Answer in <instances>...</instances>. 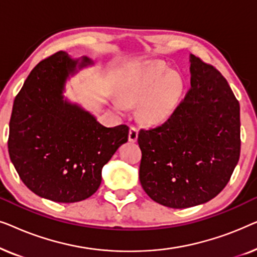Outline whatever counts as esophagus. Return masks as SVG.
<instances>
[{
	"label": "esophagus",
	"instance_id": "obj_1",
	"mask_svg": "<svg viewBox=\"0 0 257 257\" xmlns=\"http://www.w3.org/2000/svg\"><path fill=\"white\" fill-rule=\"evenodd\" d=\"M138 139V127L136 126H130V132H128V140L130 142L135 143Z\"/></svg>",
	"mask_w": 257,
	"mask_h": 257
}]
</instances>
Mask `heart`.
I'll list each match as a JSON object with an SVG mask.
<instances>
[{"label":"heart","instance_id":"obj_1","mask_svg":"<svg viewBox=\"0 0 257 257\" xmlns=\"http://www.w3.org/2000/svg\"><path fill=\"white\" fill-rule=\"evenodd\" d=\"M184 93V80L180 75L170 72L164 64H152L126 76L119 87L121 103H114L122 110L124 105L142 102L140 115L147 122H163L174 111Z\"/></svg>","mask_w":257,"mask_h":257}]
</instances>
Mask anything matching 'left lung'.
Here are the masks:
<instances>
[{"label":"left lung","instance_id":"obj_1","mask_svg":"<svg viewBox=\"0 0 257 257\" xmlns=\"http://www.w3.org/2000/svg\"><path fill=\"white\" fill-rule=\"evenodd\" d=\"M240 104L227 80L191 55V89L177 110L161 125L139 131L144 191L170 208L215 198L240 158Z\"/></svg>","mask_w":257,"mask_h":257}]
</instances>
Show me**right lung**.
<instances>
[{"instance_id": "right-lung-1", "label": "right lung", "mask_w": 257, "mask_h": 257, "mask_svg": "<svg viewBox=\"0 0 257 257\" xmlns=\"http://www.w3.org/2000/svg\"><path fill=\"white\" fill-rule=\"evenodd\" d=\"M91 64L58 51L33 69L15 97L8 151L23 184L38 196L71 203L99 188L101 168L127 142L128 126L105 127L63 99L70 73Z\"/></svg>"}]
</instances>
